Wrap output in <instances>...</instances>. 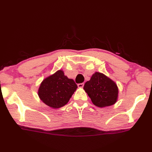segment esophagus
<instances>
[{
    "instance_id": "obj_1",
    "label": "esophagus",
    "mask_w": 152,
    "mask_h": 152,
    "mask_svg": "<svg viewBox=\"0 0 152 152\" xmlns=\"http://www.w3.org/2000/svg\"><path fill=\"white\" fill-rule=\"evenodd\" d=\"M83 86H84V83H78V88H83Z\"/></svg>"
}]
</instances>
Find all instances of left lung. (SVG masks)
Listing matches in <instances>:
<instances>
[{
    "mask_svg": "<svg viewBox=\"0 0 152 152\" xmlns=\"http://www.w3.org/2000/svg\"><path fill=\"white\" fill-rule=\"evenodd\" d=\"M92 102L98 107H106L115 103L118 88L112 80L100 72L93 74L89 81L83 86Z\"/></svg>",
    "mask_w": 152,
    "mask_h": 152,
    "instance_id": "1",
    "label": "left lung"
}]
</instances>
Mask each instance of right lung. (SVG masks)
Masks as SVG:
<instances>
[{"label":"right lung","instance_id":"obj_1","mask_svg":"<svg viewBox=\"0 0 152 152\" xmlns=\"http://www.w3.org/2000/svg\"><path fill=\"white\" fill-rule=\"evenodd\" d=\"M77 88L74 80L68 78L60 70L43 80L38 89V96L48 106L59 108L69 102Z\"/></svg>","mask_w":152,"mask_h":152}]
</instances>
